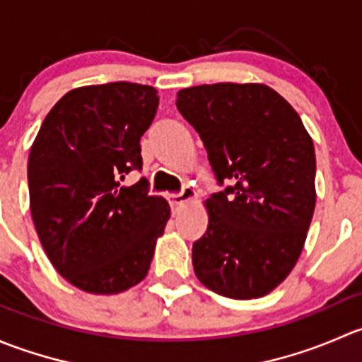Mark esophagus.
Instances as JSON below:
<instances>
[{
  "label": "esophagus",
  "mask_w": 362,
  "mask_h": 362,
  "mask_svg": "<svg viewBox=\"0 0 362 362\" xmlns=\"http://www.w3.org/2000/svg\"><path fill=\"white\" fill-rule=\"evenodd\" d=\"M196 196V191L192 187H189V185H185L184 189H182L180 192H177V194H168V203L171 204V208H178L180 204L187 203L189 199H192Z\"/></svg>",
  "instance_id": "esophagus-1"
}]
</instances>
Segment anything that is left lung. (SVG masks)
<instances>
[{"mask_svg": "<svg viewBox=\"0 0 362 362\" xmlns=\"http://www.w3.org/2000/svg\"><path fill=\"white\" fill-rule=\"evenodd\" d=\"M218 184L204 202L206 233L192 245L199 282L233 299L261 298L298 262L315 210V148L298 112L264 83L178 90Z\"/></svg>", "mask_w": 362, "mask_h": 362, "instance_id": "8db88e82", "label": "left lung"}]
</instances>
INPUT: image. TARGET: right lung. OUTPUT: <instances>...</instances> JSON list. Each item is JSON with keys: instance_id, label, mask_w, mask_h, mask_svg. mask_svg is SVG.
<instances>
[{"instance_id": "add662e5", "label": "right lung", "mask_w": 362, "mask_h": 362, "mask_svg": "<svg viewBox=\"0 0 362 362\" xmlns=\"http://www.w3.org/2000/svg\"><path fill=\"white\" fill-rule=\"evenodd\" d=\"M151 86L112 82L64 94L47 113L28 160L29 206L47 257L71 286L117 294L147 276L170 204L148 196L140 138L158 112Z\"/></svg>"}]
</instances>
